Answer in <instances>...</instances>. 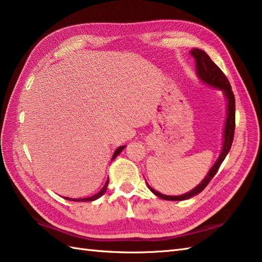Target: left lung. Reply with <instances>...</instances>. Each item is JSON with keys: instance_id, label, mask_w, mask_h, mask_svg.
<instances>
[{"instance_id": "1", "label": "left lung", "mask_w": 262, "mask_h": 262, "mask_svg": "<svg viewBox=\"0 0 262 262\" xmlns=\"http://www.w3.org/2000/svg\"><path fill=\"white\" fill-rule=\"evenodd\" d=\"M191 55L194 57L195 60V69L196 74H198L199 79L202 82H205L209 86L221 89L225 95L227 99V116L225 121V127H224V142L223 148L220 157H218L217 162L213 164V166L209 169V172L206 175V178L201 181L199 185H196L193 190L182 195H165L163 193H159L158 191L154 190L148 184V188L154 194H156L159 198L164 200H170V201H181L185 199H190L195 194L200 193L204 190L208 183L212 180L213 176L217 173L218 168H220L221 164L224 162V159L227 156L229 149L232 147V142L234 139V131H235V97L232 92V87L229 84L228 79L225 74L218 68L215 63L211 61V58L208 56L206 52L199 49H193L191 52Z\"/></svg>"}]
</instances>
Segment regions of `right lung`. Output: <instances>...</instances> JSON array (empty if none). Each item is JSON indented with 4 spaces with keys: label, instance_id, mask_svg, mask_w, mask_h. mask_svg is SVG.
Masks as SVG:
<instances>
[{
    "label": "right lung",
    "instance_id": "right-lung-1",
    "mask_svg": "<svg viewBox=\"0 0 262 262\" xmlns=\"http://www.w3.org/2000/svg\"><path fill=\"white\" fill-rule=\"evenodd\" d=\"M125 148V146H121V147H119L115 150V152L113 154V157H112V161H113V159L115 158V157H117V155H119L122 150H123V149ZM107 185H108V180L106 181V183H105V185L103 186V188H101V190L98 192L97 194H95V195H93V196H89V198H83V199H71V198H64V199H67V200H71V201H82V202H86V201H94V200H96V199H98V198H100L101 195H103L105 192H106V189H107Z\"/></svg>",
    "mask_w": 262,
    "mask_h": 262
}]
</instances>
